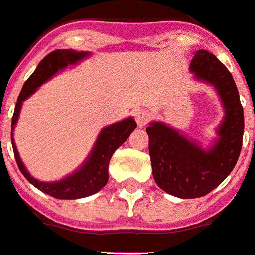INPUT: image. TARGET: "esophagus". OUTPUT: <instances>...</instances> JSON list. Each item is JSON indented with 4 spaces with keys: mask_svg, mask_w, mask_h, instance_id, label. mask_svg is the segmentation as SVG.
Returning a JSON list of instances; mask_svg holds the SVG:
<instances>
[{
    "mask_svg": "<svg viewBox=\"0 0 255 255\" xmlns=\"http://www.w3.org/2000/svg\"><path fill=\"white\" fill-rule=\"evenodd\" d=\"M135 121H137V125L142 128V126L146 125V122L149 120V113L144 109H137L134 111Z\"/></svg>",
    "mask_w": 255,
    "mask_h": 255,
    "instance_id": "34e87169",
    "label": "esophagus"
}]
</instances>
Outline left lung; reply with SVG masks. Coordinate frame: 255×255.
Returning a JSON list of instances; mask_svg holds the SVG:
<instances>
[{
  "label": "left lung",
  "instance_id": "1",
  "mask_svg": "<svg viewBox=\"0 0 255 255\" xmlns=\"http://www.w3.org/2000/svg\"><path fill=\"white\" fill-rule=\"evenodd\" d=\"M194 79L212 85L224 109L217 138L202 148L197 141L153 121L146 128L152 174L161 190L178 198L206 196L222 183L237 164L242 149L243 109L228 69L206 50H198L190 62Z\"/></svg>",
  "mask_w": 255,
  "mask_h": 255
}]
</instances>
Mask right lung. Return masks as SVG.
Masks as SVG:
<instances>
[{
  "mask_svg": "<svg viewBox=\"0 0 255 255\" xmlns=\"http://www.w3.org/2000/svg\"><path fill=\"white\" fill-rule=\"evenodd\" d=\"M89 55H91L89 51H76V50L70 49L55 50L53 53H50L49 55H46L39 62L38 68L35 69V72L31 74V77L24 83V87L18 95L17 103L14 107V113H13L12 146L18 168L29 183H32L33 186L40 191H43L54 198H58V200L84 198V197L92 196L95 193H98L102 187H105L107 181H109V163L111 156L129 138L131 131L137 128V124H135L133 117H129V118H125L120 122H115L113 125L103 128L100 130L96 141H95L91 153L87 156V159L83 161V164L74 172L65 176L64 179L54 182L38 181L25 168L21 157L18 155L14 140H13V130L17 124L23 102L28 99L40 85L46 81H49L55 74L62 72L68 66L77 65L83 59L88 58Z\"/></svg>",
  "mask_w": 255,
  "mask_h": 255,
  "instance_id": "obj_1",
  "label": "right lung"
}]
</instances>
